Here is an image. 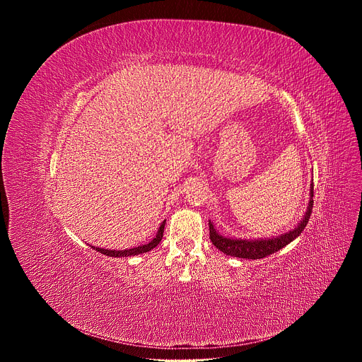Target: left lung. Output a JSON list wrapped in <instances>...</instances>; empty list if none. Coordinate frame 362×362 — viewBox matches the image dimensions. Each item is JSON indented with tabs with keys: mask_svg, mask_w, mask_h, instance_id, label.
<instances>
[{
	"mask_svg": "<svg viewBox=\"0 0 362 362\" xmlns=\"http://www.w3.org/2000/svg\"><path fill=\"white\" fill-rule=\"evenodd\" d=\"M309 203L306 212L302 218V221L289 232L272 236V238H262V239H236V238H226L222 236L214 226V223L209 221V235L212 243L223 253L233 256V257H242V259H261V257L269 256L274 252H278L288 243H291L293 239H296L302 230L305 229L309 218L313 214V196H314V183H311V189H309Z\"/></svg>",
	"mask_w": 362,
	"mask_h": 362,
	"instance_id": "1",
	"label": "left lung"
}]
</instances>
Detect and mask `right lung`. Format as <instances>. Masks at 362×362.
<instances>
[{
  "instance_id": "obj_1",
  "label": "right lung",
  "mask_w": 362,
  "mask_h": 362,
  "mask_svg": "<svg viewBox=\"0 0 362 362\" xmlns=\"http://www.w3.org/2000/svg\"><path fill=\"white\" fill-rule=\"evenodd\" d=\"M165 225H166V221H163V222H162V225H160V228H159V230H158L156 236H154L148 243H146V245H140V246H137V247L123 249V250L103 249V247H97V246H91V247H93V249H95V250H97V252H100V253H105V255H107V256H115V257H126V256L140 255V253H144V252H148V250L154 249V247H156V246L160 243V240H162V238H163V232H165Z\"/></svg>"
}]
</instances>
